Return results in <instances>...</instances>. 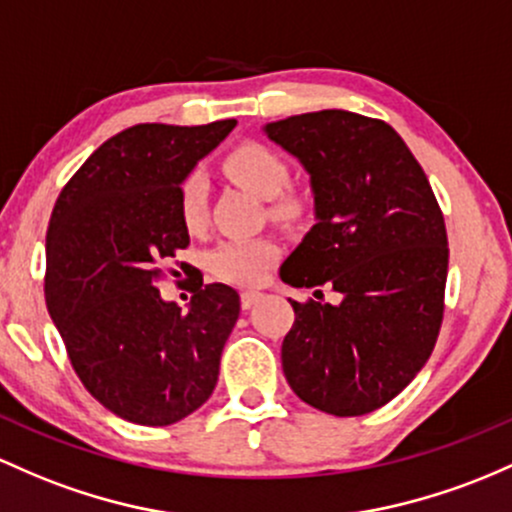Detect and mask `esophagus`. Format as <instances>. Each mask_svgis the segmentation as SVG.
I'll return each mask as SVG.
<instances>
[{"instance_id": "esophagus-1", "label": "esophagus", "mask_w": 512, "mask_h": 512, "mask_svg": "<svg viewBox=\"0 0 512 512\" xmlns=\"http://www.w3.org/2000/svg\"><path fill=\"white\" fill-rule=\"evenodd\" d=\"M262 299V294H260V291H243V294H240V306H243L245 308V311H247V308H252V306H255V303L257 301H260Z\"/></svg>"}]
</instances>
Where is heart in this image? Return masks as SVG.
I'll list each match as a JSON object with an SVG mask.
<instances>
[{
  "mask_svg": "<svg viewBox=\"0 0 512 512\" xmlns=\"http://www.w3.org/2000/svg\"><path fill=\"white\" fill-rule=\"evenodd\" d=\"M223 170L233 182L265 201L277 199L289 184L286 160L277 150L262 143H245L230 150L223 160ZM206 209H209V182L201 172L187 174L179 187V213L184 226L199 230L206 223ZM291 209H294L291 199L279 204V211ZM277 257L279 247L272 238H228L209 252V269L223 282L250 286L265 277Z\"/></svg>",
  "mask_w": 512,
  "mask_h": 512,
  "instance_id": "obj_1",
  "label": "heart"
}]
</instances>
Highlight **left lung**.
I'll return each mask as SVG.
<instances>
[{"label": "left lung", "mask_w": 512, "mask_h": 512, "mask_svg": "<svg viewBox=\"0 0 512 512\" xmlns=\"http://www.w3.org/2000/svg\"><path fill=\"white\" fill-rule=\"evenodd\" d=\"M262 133L308 174L316 223L284 260L296 289L282 369L301 401L350 418L396 398L428 362L442 323L447 230L428 177L384 121L342 109L289 116ZM320 294V291H313Z\"/></svg>", "instance_id": "8db88e82"}]
</instances>
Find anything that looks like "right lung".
<instances>
[{
    "mask_svg": "<svg viewBox=\"0 0 512 512\" xmlns=\"http://www.w3.org/2000/svg\"><path fill=\"white\" fill-rule=\"evenodd\" d=\"M235 128L138 123L65 184L46 235V303L72 367L128 423L172 425L204 406L240 316L238 291L204 284L187 311L162 299L157 262L189 245L179 187Z\"/></svg>",
    "mask_w": 512,
    "mask_h": 512,
    "instance_id": "right-lung-1",
    "label": "right lung"
}]
</instances>
